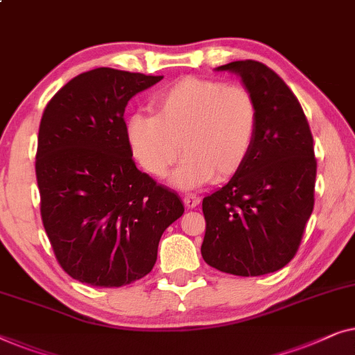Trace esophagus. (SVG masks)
I'll return each mask as SVG.
<instances>
[{"instance_id":"esophagus-1","label":"esophagus","mask_w":355,"mask_h":355,"mask_svg":"<svg viewBox=\"0 0 355 355\" xmlns=\"http://www.w3.org/2000/svg\"><path fill=\"white\" fill-rule=\"evenodd\" d=\"M183 202L188 209H194L199 202H201V199H199V196H196V194H188V196L183 198Z\"/></svg>"}]
</instances>
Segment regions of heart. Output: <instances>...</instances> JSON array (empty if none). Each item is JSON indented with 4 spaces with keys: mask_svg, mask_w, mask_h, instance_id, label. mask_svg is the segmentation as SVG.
Segmentation results:
<instances>
[{
    "mask_svg": "<svg viewBox=\"0 0 355 355\" xmlns=\"http://www.w3.org/2000/svg\"><path fill=\"white\" fill-rule=\"evenodd\" d=\"M153 114L127 121V141L135 161L164 178L184 156L172 182L191 189L212 177L225 180L246 161L256 138L259 109L252 93L218 80L183 77L153 98Z\"/></svg>",
    "mask_w": 355,
    "mask_h": 355,
    "instance_id": "obj_1",
    "label": "heart"
}]
</instances>
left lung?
<instances>
[{"instance_id": "1", "label": "left lung", "mask_w": 355, "mask_h": 355, "mask_svg": "<svg viewBox=\"0 0 355 355\" xmlns=\"http://www.w3.org/2000/svg\"><path fill=\"white\" fill-rule=\"evenodd\" d=\"M241 77L259 109L251 153L232 180L202 199V259L217 270L259 277L296 256L313 211L317 159L301 104L266 64L217 67Z\"/></svg>"}]
</instances>
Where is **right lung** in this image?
<instances>
[{
  "instance_id": "add662e5",
  "label": "right lung",
  "mask_w": 355,
  "mask_h": 355,
  "mask_svg": "<svg viewBox=\"0 0 355 355\" xmlns=\"http://www.w3.org/2000/svg\"><path fill=\"white\" fill-rule=\"evenodd\" d=\"M162 77L99 67L67 82L44 107L35 172L43 227L73 279L119 288L143 278L182 199L139 172L125 106Z\"/></svg>"
}]
</instances>
